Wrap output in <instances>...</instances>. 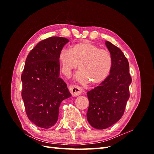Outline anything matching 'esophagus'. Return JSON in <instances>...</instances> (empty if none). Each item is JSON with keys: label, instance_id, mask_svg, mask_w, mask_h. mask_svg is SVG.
<instances>
[{"label": "esophagus", "instance_id": "1", "mask_svg": "<svg viewBox=\"0 0 154 154\" xmlns=\"http://www.w3.org/2000/svg\"><path fill=\"white\" fill-rule=\"evenodd\" d=\"M69 90L72 96L73 97H76L83 93V89L78 85L69 86Z\"/></svg>", "mask_w": 154, "mask_h": 154}]
</instances>
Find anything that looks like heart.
Wrapping results in <instances>:
<instances>
[{
	"label": "heart",
	"instance_id": "b5f03b06",
	"mask_svg": "<svg viewBox=\"0 0 154 154\" xmlns=\"http://www.w3.org/2000/svg\"><path fill=\"white\" fill-rule=\"evenodd\" d=\"M58 63L61 73L69 76L79 64L77 79L81 82L89 81L93 85L103 83L112 67L110 52L88 41L72 45L69 50L63 49L58 54Z\"/></svg>",
	"mask_w": 154,
	"mask_h": 154
}]
</instances>
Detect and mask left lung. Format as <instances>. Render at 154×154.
<instances>
[{"mask_svg":"<svg viewBox=\"0 0 154 154\" xmlns=\"http://www.w3.org/2000/svg\"><path fill=\"white\" fill-rule=\"evenodd\" d=\"M105 44L112 58V70L103 83L87 93L89 101L87 120L99 130L107 128L122 118L132 82L128 61L123 52L109 41Z\"/></svg>","mask_w":154,"mask_h":154,"instance_id":"8db88e82","label":"left lung"}]
</instances>
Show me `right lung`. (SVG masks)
I'll return each instance as SVG.
<instances>
[{
	"label": "right lung",
	"instance_id": "add662e5",
	"mask_svg": "<svg viewBox=\"0 0 154 154\" xmlns=\"http://www.w3.org/2000/svg\"><path fill=\"white\" fill-rule=\"evenodd\" d=\"M69 42L67 38L45 39L28 55L21 75L22 97L31 122L48 129L57 122L59 107L71 97L67 84L60 76L58 54Z\"/></svg>",
	"mask_w": 154,
	"mask_h": 154
}]
</instances>
